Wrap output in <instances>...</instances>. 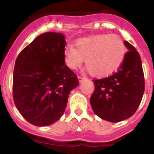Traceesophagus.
<instances>
[{
    "instance_id": "1",
    "label": "esophagus",
    "mask_w": 154,
    "mask_h": 154,
    "mask_svg": "<svg viewBox=\"0 0 154 154\" xmlns=\"http://www.w3.org/2000/svg\"><path fill=\"white\" fill-rule=\"evenodd\" d=\"M78 78H79V80L80 82L83 81V80L86 79V78H85V77H83V76H81V75H79Z\"/></svg>"
}]
</instances>
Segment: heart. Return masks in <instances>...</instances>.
I'll return each instance as SVG.
<instances>
[{
	"instance_id": "1",
	"label": "heart",
	"mask_w": 154,
	"mask_h": 154,
	"mask_svg": "<svg viewBox=\"0 0 154 154\" xmlns=\"http://www.w3.org/2000/svg\"><path fill=\"white\" fill-rule=\"evenodd\" d=\"M126 49L123 41L116 35H98L81 38L65 47V64L71 69L80 68L85 59L89 74L103 77L119 69L124 61Z\"/></svg>"
}]
</instances>
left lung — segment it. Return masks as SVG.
I'll use <instances>...</instances> for the list:
<instances>
[{
    "label": "left lung",
    "mask_w": 154,
    "mask_h": 154,
    "mask_svg": "<svg viewBox=\"0 0 154 154\" xmlns=\"http://www.w3.org/2000/svg\"><path fill=\"white\" fill-rule=\"evenodd\" d=\"M128 51L117 72L94 79L95 90L90 98L94 112L105 120L116 123L135 113L145 88L144 74L138 51L125 41Z\"/></svg>",
    "instance_id": "1"
}]
</instances>
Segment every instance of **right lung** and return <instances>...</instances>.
<instances>
[{
    "instance_id": "add662e5",
    "label": "right lung",
    "mask_w": 154,
    "mask_h": 154,
    "mask_svg": "<svg viewBox=\"0 0 154 154\" xmlns=\"http://www.w3.org/2000/svg\"><path fill=\"white\" fill-rule=\"evenodd\" d=\"M66 42L61 33L35 38L17 56L13 74V99L23 117L35 126H49L65 112L78 77L65 62Z\"/></svg>"
}]
</instances>
